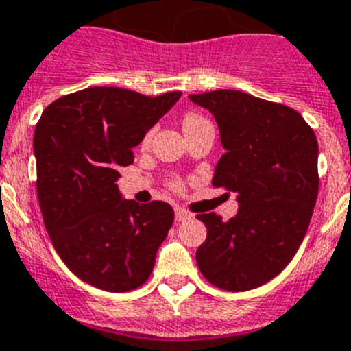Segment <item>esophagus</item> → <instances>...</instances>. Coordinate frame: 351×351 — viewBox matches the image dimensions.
<instances>
[{"label":"esophagus","mask_w":351,"mask_h":351,"mask_svg":"<svg viewBox=\"0 0 351 351\" xmlns=\"http://www.w3.org/2000/svg\"><path fill=\"white\" fill-rule=\"evenodd\" d=\"M191 217V213L187 212V210H184V208H180V206H176L175 208V219L178 222H182V221H187V219Z\"/></svg>","instance_id":"1"}]
</instances>
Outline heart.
<instances>
[{"instance_id": "b5f03b06", "label": "heart", "mask_w": 351, "mask_h": 351, "mask_svg": "<svg viewBox=\"0 0 351 351\" xmlns=\"http://www.w3.org/2000/svg\"><path fill=\"white\" fill-rule=\"evenodd\" d=\"M205 123H208V121H206V118L196 111L185 112L184 118H182V127H184L185 134L191 132V130H194V129H197V127H201V125H205ZM152 134H154V130H148V132L145 134V138H143V145H148V143H150ZM173 187L182 189V182H180V180H175V182H173Z\"/></svg>"}]
</instances>
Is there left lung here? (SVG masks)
<instances>
[{"label": "left lung", "instance_id": "8db88e82", "mask_svg": "<svg viewBox=\"0 0 351 351\" xmlns=\"http://www.w3.org/2000/svg\"><path fill=\"white\" fill-rule=\"evenodd\" d=\"M208 109L226 154L213 187L237 193L239 213L222 221L199 213L206 240L196 251L201 274L228 291L258 288L282 272L309 228L318 196V141L300 112L237 90L191 95Z\"/></svg>", "mask_w": 351, "mask_h": 351}]
</instances>
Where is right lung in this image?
I'll return each mask as SVG.
<instances>
[{
  "label": "right lung",
  "instance_id": "obj_1",
  "mask_svg": "<svg viewBox=\"0 0 351 351\" xmlns=\"http://www.w3.org/2000/svg\"><path fill=\"white\" fill-rule=\"evenodd\" d=\"M180 95L91 86L42 112L33 139L38 203L54 249L81 281L121 293L150 277L175 212L164 201L121 199L114 182Z\"/></svg>",
  "mask_w": 351,
  "mask_h": 351
}]
</instances>
